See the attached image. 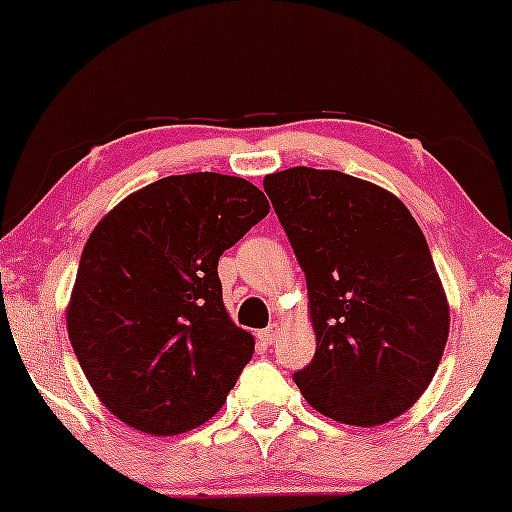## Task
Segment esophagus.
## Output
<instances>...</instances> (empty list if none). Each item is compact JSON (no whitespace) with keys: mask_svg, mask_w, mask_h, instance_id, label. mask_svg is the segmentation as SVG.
Here are the masks:
<instances>
[{"mask_svg":"<svg viewBox=\"0 0 512 512\" xmlns=\"http://www.w3.org/2000/svg\"><path fill=\"white\" fill-rule=\"evenodd\" d=\"M257 337L262 339V344H274V339L279 337V325H276V322H272V325L264 327L262 332H257Z\"/></svg>","mask_w":512,"mask_h":512,"instance_id":"34e87169","label":"esophagus"}]
</instances>
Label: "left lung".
I'll return each instance as SVG.
<instances>
[{
    "label": "left lung",
    "instance_id": "8db88e82",
    "mask_svg": "<svg viewBox=\"0 0 512 512\" xmlns=\"http://www.w3.org/2000/svg\"><path fill=\"white\" fill-rule=\"evenodd\" d=\"M308 284L317 339L293 373L308 404L334 421L397 419L431 385L450 308L419 223L392 192L339 170L264 178Z\"/></svg>",
    "mask_w": 512,
    "mask_h": 512
}]
</instances>
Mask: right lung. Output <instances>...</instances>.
<instances>
[{
  "instance_id": "obj_1",
  "label": "right lung",
  "mask_w": 512,
  "mask_h": 512,
  "mask_svg": "<svg viewBox=\"0 0 512 512\" xmlns=\"http://www.w3.org/2000/svg\"><path fill=\"white\" fill-rule=\"evenodd\" d=\"M267 214L252 182L190 173L132 192L93 228L67 332L93 392L127 426L178 436L223 407L255 337L233 325L216 267Z\"/></svg>"
}]
</instances>
